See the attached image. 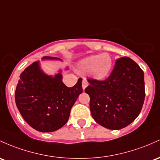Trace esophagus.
<instances>
[{"mask_svg": "<svg viewBox=\"0 0 160 160\" xmlns=\"http://www.w3.org/2000/svg\"><path fill=\"white\" fill-rule=\"evenodd\" d=\"M88 85H89V83H88V81L87 80V79H83V81H82V87H83V90L87 88V87H88Z\"/></svg>", "mask_w": 160, "mask_h": 160, "instance_id": "1", "label": "esophagus"}]
</instances>
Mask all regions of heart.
Returning a JSON list of instances; mask_svg holds the SVG:
<instances>
[{
  "label": "heart",
  "mask_w": 160,
  "mask_h": 160,
  "mask_svg": "<svg viewBox=\"0 0 160 160\" xmlns=\"http://www.w3.org/2000/svg\"><path fill=\"white\" fill-rule=\"evenodd\" d=\"M112 68V59L108 54L92 55L86 58L78 64V71L89 73L97 79H103L109 74Z\"/></svg>",
  "instance_id": "obj_1"
}]
</instances>
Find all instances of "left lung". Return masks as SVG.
Returning a JSON list of instances; mask_svg holds the SVG:
<instances>
[{"label": "left lung", "mask_w": 160, "mask_h": 160, "mask_svg": "<svg viewBox=\"0 0 160 160\" xmlns=\"http://www.w3.org/2000/svg\"><path fill=\"white\" fill-rule=\"evenodd\" d=\"M85 92L90 97L93 119L108 129L129 125L139 115L145 99L143 71L128 57L117 59L111 74L105 80L87 79Z\"/></svg>", "instance_id": "obj_1"}]
</instances>
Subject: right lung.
Returning a JSON list of instances; mask_svg holds the SVG:
<instances>
[{
	"label": "right lung",
	"mask_w": 160,
	"mask_h": 160,
	"mask_svg": "<svg viewBox=\"0 0 160 160\" xmlns=\"http://www.w3.org/2000/svg\"><path fill=\"white\" fill-rule=\"evenodd\" d=\"M43 59H58L44 57ZM15 92L17 108L24 120L40 132H52L68 122L72 106L82 93V78L73 87L62 82L61 73L54 77L45 74L38 61L20 74Z\"/></svg>",
	"instance_id": "add662e5"
}]
</instances>
